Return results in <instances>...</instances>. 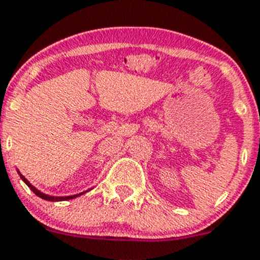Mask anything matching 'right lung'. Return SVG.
Instances as JSON below:
<instances>
[{
  "mask_svg": "<svg viewBox=\"0 0 260 260\" xmlns=\"http://www.w3.org/2000/svg\"><path fill=\"white\" fill-rule=\"evenodd\" d=\"M18 173H19V176H20V178L23 179L24 181V183H25L26 186H28L29 188H30L31 191H33V192L36 193V195L38 196V198H41V199H43V200H47V201H64V200H72V199H75V198H78V196H81V195H83V193H86V192H88L89 190H91V188H89V190H87V191H83V192H79V193H75V195H70V196H51V195H47V193H43L42 191H40L38 190V188H36L35 186L31 185L30 182L28 181V179L25 178V177L23 176V174L20 173V172L18 171Z\"/></svg>",
  "mask_w": 260,
  "mask_h": 260,
  "instance_id": "1",
  "label": "right lung"
}]
</instances>
